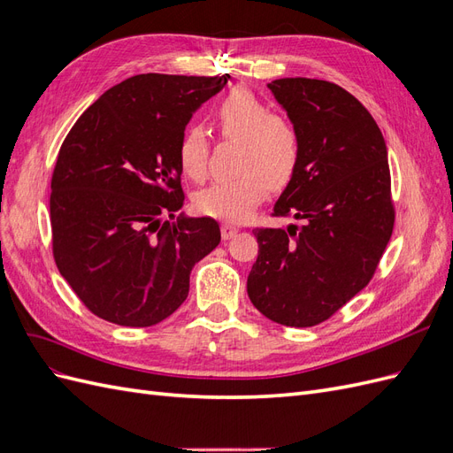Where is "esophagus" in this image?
<instances>
[{
	"label": "esophagus",
	"mask_w": 453,
	"mask_h": 453,
	"mask_svg": "<svg viewBox=\"0 0 453 453\" xmlns=\"http://www.w3.org/2000/svg\"><path fill=\"white\" fill-rule=\"evenodd\" d=\"M238 226H234V225H230V223H223L221 225V236H223V240H230L232 236H236L238 234Z\"/></svg>",
	"instance_id": "34e87169"
}]
</instances>
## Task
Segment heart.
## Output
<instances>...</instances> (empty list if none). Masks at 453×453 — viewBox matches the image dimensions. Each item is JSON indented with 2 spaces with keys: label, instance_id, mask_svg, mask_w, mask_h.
<instances>
[{
  "label": "heart",
  "instance_id": "1",
  "mask_svg": "<svg viewBox=\"0 0 453 453\" xmlns=\"http://www.w3.org/2000/svg\"><path fill=\"white\" fill-rule=\"evenodd\" d=\"M213 122L223 140L238 143V173L202 188L195 208L202 215L242 223L268 196L270 187L283 188L293 181L303 158V135L289 117L272 113L263 98L243 87L232 88L217 102ZM208 155L203 128L187 127L177 145V162L188 180H203Z\"/></svg>",
  "mask_w": 453,
  "mask_h": 453
}]
</instances>
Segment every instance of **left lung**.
Returning <instances> with one entry per match:
<instances>
[{"mask_svg": "<svg viewBox=\"0 0 453 453\" xmlns=\"http://www.w3.org/2000/svg\"><path fill=\"white\" fill-rule=\"evenodd\" d=\"M268 88L303 135V158L272 217L257 226L248 278L253 306L285 326H315L372 280L395 225L388 149L366 107L321 79L287 77Z\"/></svg>", "mask_w": 453, "mask_h": 453, "instance_id": "8db88e82", "label": "left lung"}]
</instances>
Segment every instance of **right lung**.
Listing matches in <instances>:
<instances>
[{
	"label": "right lung",
	"instance_id": "add662e5",
	"mask_svg": "<svg viewBox=\"0 0 453 453\" xmlns=\"http://www.w3.org/2000/svg\"><path fill=\"white\" fill-rule=\"evenodd\" d=\"M221 77L142 73L104 92L77 119L50 181L52 257L88 311L122 326L166 319L190 270L221 242L215 219L183 208L177 145Z\"/></svg>",
	"mask_w": 453,
	"mask_h": 453
}]
</instances>
